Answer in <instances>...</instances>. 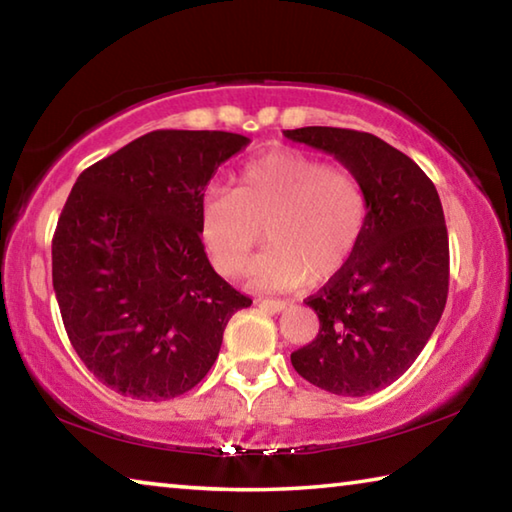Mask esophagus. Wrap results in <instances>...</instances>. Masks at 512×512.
Listing matches in <instances>:
<instances>
[{
  "mask_svg": "<svg viewBox=\"0 0 512 512\" xmlns=\"http://www.w3.org/2000/svg\"><path fill=\"white\" fill-rule=\"evenodd\" d=\"M257 302H259V307H264V309H271V311H275V314H280V311H284V309H287V307H289V302H287V300L259 298Z\"/></svg>",
  "mask_w": 512,
  "mask_h": 512,
  "instance_id": "1",
  "label": "esophagus"
}]
</instances>
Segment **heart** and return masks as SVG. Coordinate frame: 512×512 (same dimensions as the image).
<instances>
[{
	"label": "heart",
	"mask_w": 512,
	"mask_h": 512,
	"mask_svg": "<svg viewBox=\"0 0 512 512\" xmlns=\"http://www.w3.org/2000/svg\"><path fill=\"white\" fill-rule=\"evenodd\" d=\"M368 203L359 180L316 155L275 149L246 162L235 192L210 189L198 207V235L214 268L237 275L250 266L257 289H296L323 282L348 264L366 228Z\"/></svg>",
	"instance_id": "b5f03b06"
}]
</instances>
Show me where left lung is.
<instances>
[{
    "label": "left lung",
    "instance_id": "left-lung-1",
    "mask_svg": "<svg viewBox=\"0 0 512 512\" xmlns=\"http://www.w3.org/2000/svg\"><path fill=\"white\" fill-rule=\"evenodd\" d=\"M284 137L334 155L368 203L348 264L307 298L320 329L291 363L327 393H377L411 368L443 316L449 241L440 196L409 155L377 135L305 126Z\"/></svg>",
    "mask_w": 512,
    "mask_h": 512
}]
</instances>
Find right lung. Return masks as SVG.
<instances>
[{"label":"right lung","mask_w":512,"mask_h":512,"mask_svg":"<svg viewBox=\"0 0 512 512\" xmlns=\"http://www.w3.org/2000/svg\"><path fill=\"white\" fill-rule=\"evenodd\" d=\"M248 137L153 131L85 169L51 241L60 316L76 354L115 393L178 397L219 357L223 329L253 300L214 271L198 207Z\"/></svg>","instance_id":"right-lung-1"}]
</instances>
